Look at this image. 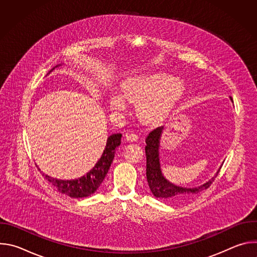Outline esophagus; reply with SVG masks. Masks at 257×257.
<instances>
[{"label": "esophagus", "mask_w": 257, "mask_h": 257, "mask_svg": "<svg viewBox=\"0 0 257 257\" xmlns=\"http://www.w3.org/2000/svg\"><path fill=\"white\" fill-rule=\"evenodd\" d=\"M125 137H126V139H127L129 142H135V141H137V139H138V136H137L134 132H127L126 135H125Z\"/></svg>", "instance_id": "1"}]
</instances>
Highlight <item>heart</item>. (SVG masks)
Segmentation results:
<instances>
[{"label": "heart", "mask_w": 257, "mask_h": 257, "mask_svg": "<svg viewBox=\"0 0 257 257\" xmlns=\"http://www.w3.org/2000/svg\"><path fill=\"white\" fill-rule=\"evenodd\" d=\"M183 84L179 79L161 73L128 77L121 84V94L113 93L108 104L113 112L124 111L127 99L136 103V114L148 125L159 123L179 97Z\"/></svg>", "instance_id": "b5f03b06"}]
</instances>
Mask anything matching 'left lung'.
Masks as SVG:
<instances>
[{
	"label": "left lung",
	"mask_w": 257,
	"mask_h": 257,
	"mask_svg": "<svg viewBox=\"0 0 257 257\" xmlns=\"http://www.w3.org/2000/svg\"><path fill=\"white\" fill-rule=\"evenodd\" d=\"M233 101L232 97H230ZM164 127H158L157 129L153 130L149 136L146 137L145 142V155H146V178H148L149 186L151 188L152 193L157 198H161L170 202H180L188 200L201 191L207 189L213 180L215 179L216 175L219 172L215 173V175L205 182L204 184L196 187H182L173 184L169 180H167L161 169L160 163V142L163 133Z\"/></svg>",
	"instance_id": "obj_1"
}]
</instances>
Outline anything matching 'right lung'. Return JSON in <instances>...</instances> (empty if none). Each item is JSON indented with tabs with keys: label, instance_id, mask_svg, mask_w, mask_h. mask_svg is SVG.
Instances as JSON below:
<instances>
[{
	"label": "right lung",
	"instance_id": "add662e5",
	"mask_svg": "<svg viewBox=\"0 0 257 257\" xmlns=\"http://www.w3.org/2000/svg\"><path fill=\"white\" fill-rule=\"evenodd\" d=\"M58 67V66H56ZM53 68L52 70H54ZM122 134H113L108 136L105 144V149L97 161L95 166L86 175L74 179V180H60L49 175L43 174L45 178L52 183L62 194H65L71 198H82L93 194L102 183L105 175L107 174L109 167H111L114 157L115 149L121 144ZM40 170V169H39Z\"/></svg>",
	"mask_w": 257,
	"mask_h": 257
}]
</instances>
